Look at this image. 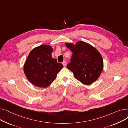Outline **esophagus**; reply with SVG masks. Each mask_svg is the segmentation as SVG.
<instances>
[{
    "mask_svg": "<svg viewBox=\"0 0 128 128\" xmlns=\"http://www.w3.org/2000/svg\"><path fill=\"white\" fill-rule=\"evenodd\" d=\"M62 64H63L64 66H66V61H64V62H62Z\"/></svg>",
    "mask_w": 128,
    "mask_h": 128,
    "instance_id": "obj_1",
    "label": "esophagus"
}]
</instances>
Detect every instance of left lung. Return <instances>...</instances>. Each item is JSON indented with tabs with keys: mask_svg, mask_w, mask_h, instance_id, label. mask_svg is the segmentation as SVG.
I'll use <instances>...</instances> for the list:
<instances>
[{
	"mask_svg": "<svg viewBox=\"0 0 128 128\" xmlns=\"http://www.w3.org/2000/svg\"><path fill=\"white\" fill-rule=\"evenodd\" d=\"M65 45L73 52L71 62L66 67L73 72L75 78L87 85L97 80L103 69V59L99 52L83 41Z\"/></svg>",
	"mask_w": 128,
	"mask_h": 128,
	"instance_id": "8db88e82",
	"label": "left lung"
}]
</instances>
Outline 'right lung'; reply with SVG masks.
Instances as JSON below:
<instances>
[{
	"label": "right lung",
	"mask_w": 128,
	"mask_h": 128,
	"mask_svg": "<svg viewBox=\"0 0 128 128\" xmlns=\"http://www.w3.org/2000/svg\"><path fill=\"white\" fill-rule=\"evenodd\" d=\"M52 48L43 44L34 48L29 54L24 66L27 79L36 86L46 88L56 78L64 67L52 57Z\"/></svg>",
	"instance_id": "right-lung-1"
}]
</instances>
